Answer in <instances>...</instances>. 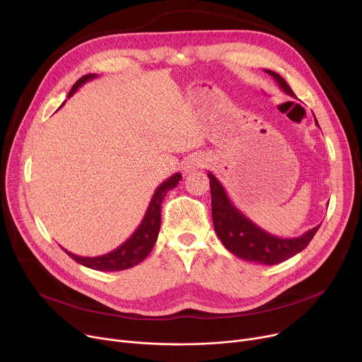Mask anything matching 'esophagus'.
<instances>
[{
  "instance_id": "1",
  "label": "esophagus",
  "mask_w": 362,
  "mask_h": 362,
  "mask_svg": "<svg viewBox=\"0 0 362 362\" xmlns=\"http://www.w3.org/2000/svg\"><path fill=\"white\" fill-rule=\"evenodd\" d=\"M204 166V160L202 156H191L184 163V173H194L197 169H202Z\"/></svg>"
}]
</instances>
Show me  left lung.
<instances>
[{"mask_svg":"<svg viewBox=\"0 0 362 362\" xmlns=\"http://www.w3.org/2000/svg\"><path fill=\"white\" fill-rule=\"evenodd\" d=\"M274 78L279 88L289 96H295L289 84L278 73L264 70ZM315 124L318 125L317 119ZM210 178V194H211V218L216 235L228 251L247 262H256L266 266L282 263L295 254L301 252L313 240L320 225L314 226L305 233L295 238H281L262 229L259 225L248 219L243 211L235 207L226 194L223 185L219 180L207 173Z\"/></svg>","mask_w":362,"mask_h":362,"instance_id":"1","label":"left lung"}]
</instances>
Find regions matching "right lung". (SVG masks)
<instances>
[{"label": "right lung", "mask_w": 362, "mask_h": 362, "mask_svg": "<svg viewBox=\"0 0 362 362\" xmlns=\"http://www.w3.org/2000/svg\"><path fill=\"white\" fill-rule=\"evenodd\" d=\"M96 77H98V74H86L81 78H78L73 84V88L69 93V98L73 96L77 92V89L81 88L84 83L90 81ZM181 178H182V175L177 173L173 177L165 180L156 188L151 203H148V207L146 210L141 223L134 230L133 235L125 243H122L118 248L112 250L108 254H103V256H98V257H81V256H76V254H73L67 250H64V248L62 250L66 251L69 256L73 260H76L78 264L86 266L93 270H99V272H119V270H125V269L137 266L140 262H143L148 256V252L152 251V248L158 240L159 229H160V204H162L168 191L177 187Z\"/></svg>", "instance_id": "1"}]
</instances>
